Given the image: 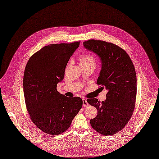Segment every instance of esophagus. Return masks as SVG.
Masks as SVG:
<instances>
[{"label": "esophagus", "instance_id": "1", "mask_svg": "<svg viewBox=\"0 0 159 159\" xmlns=\"http://www.w3.org/2000/svg\"><path fill=\"white\" fill-rule=\"evenodd\" d=\"M82 100H83V107H87L89 105V104H88V103L87 102L86 100L85 99V98H83Z\"/></svg>", "mask_w": 159, "mask_h": 159}]
</instances>
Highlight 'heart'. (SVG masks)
I'll return each mask as SVG.
<instances>
[{
    "instance_id": "obj_1",
    "label": "heart",
    "mask_w": 159,
    "mask_h": 159,
    "mask_svg": "<svg viewBox=\"0 0 159 159\" xmlns=\"http://www.w3.org/2000/svg\"><path fill=\"white\" fill-rule=\"evenodd\" d=\"M79 62L81 66H96V60L94 56L89 53H85L79 57Z\"/></svg>"
}]
</instances>
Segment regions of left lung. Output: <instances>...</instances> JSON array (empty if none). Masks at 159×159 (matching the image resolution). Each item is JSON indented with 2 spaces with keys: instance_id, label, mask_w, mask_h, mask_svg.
<instances>
[{
  "instance_id": "8db88e82",
  "label": "left lung",
  "mask_w": 159,
  "mask_h": 159,
  "mask_svg": "<svg viewBox=\"0 0 159 159\" xmlns=\"http://www.w3.org/2000/svg\"><path fill=\"white\" fill-rule=\"evenodd\" d=\"M86 49L100 57L102 70L97 84L108 90L107 99L88 98L87 102L98 110L97 116L90 120L93 128L104 135L121 131L130 120L135 105L137 78L133 61L120 47L103 40L84 42Z\"/></svg>"
}]
</instances>
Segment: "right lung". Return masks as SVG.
<instances>
[{
	"mask_svg": "<svg viewBox=\"0 0 159 159\" xmlns=\"http://www.w3.org/2000/svg\"><path fill=\"white\" fill-rule=\"evenodd\" d=\"M79 45L77 41L45 46L31 56L25 66L23 86L26 110L33 123L48 134L66 131L82 107L81 98L66 97L56 88Z\"/></svg>",
	"mask_w": 159,
	"mask_h": 159,
	"instance_id": "1",
	"label": "right lung"
}]
</instances>
